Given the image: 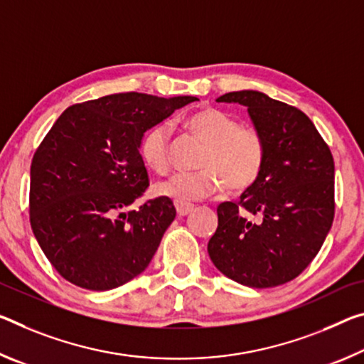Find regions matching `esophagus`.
Returning a JSON list of instances; mask_svg holds the SVG:
<instances>
[{
    "mask_svg": "<svg viewBox=\"0 0 364 364\" xmlns=\"http://www.w3.org/2000/svg\"><path fill=\"white\" fill-rule=\"evenodd\" d=\"M175 207H176V212H178V215H180V217L188 215V213L194 209L193 204H183V203H176Z\"/></svg>",
    "mask_w": 364,
    "mask_h": 364,
    "instance_id": "obj_1",
    "label": "esophagus"
}]
</instances>
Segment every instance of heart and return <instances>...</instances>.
Returning <instances> with one entry per match:
<instances>
[{
  "label": "heart",
  "mask_w": 364,
  "mask_h": 364,
  "mask_svg": "<svg viewBox=\"0 0 364 364\" xmlns=\"http://www.w3.org/2000/svg\"><path fill=\"white\" fill-rule=\"evenodd\" d=\"M188 129L207 144L199 171H178L154 186L155 194L175 203H194L222 191L240 193L257 181L265 161V142L256 129L245 128L232 114L218 108H204L184 121ZM168 123L149 128L139 142V154L149 168L168 170Z\"/></svg>",
  "instance_id": "obj_1"
}]
</instances>
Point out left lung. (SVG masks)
<instances>
[{"label":"left lung","mask_w":364,"mask_h":364,"mask_svg":"<svg viewBox=\"0 0 364 364\" xmlns=\"http://www.w3.org/2000/svg\"><path fill=\"white\" fill-rule=\"evenodd\" d=\"M217 102L247 108L265 142V161L238 203L217 207L218 227L207 251L241 285L287 284L308 267L332 227V154L301 109L262 92H230Z\"/></svg>","instance_id":"left-lung-1"}]
</instances>
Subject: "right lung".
I'll list each match as a JSON object with an SVG mask.
<instances>
[{"mask_svg": "<svg viewBox=\"0 0 364 364\" xmlns=\"http://www.w3.org/2000/svg\"><path fill=\"white\" fill-rule=\"evenodd\" d=\"M199 99L126 92L66 108L33 155L31 225L58 274L105 291L146 270L175 220L168 198L124 212L149 186L139 142Z\"/></svg>", "mask_w": 364, "mask_h": 364, "instance_id": "1", "label": "right lung"}]
</instances>
